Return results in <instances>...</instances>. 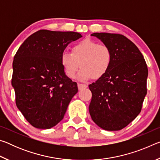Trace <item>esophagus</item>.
I'll return each mask as SVG.
<instances>
[{
    "label": "esophagus",
    "mask_w": 160,
    "mask_h": 160,
    "mask_svg": "<svg viewBox=\"0 0 160 160\" xmlns=\"http://www.w3.org/2000/svg\"><path fill=\"white\" fill-rule=\"evenodd\" d=\"M78 90H82V89H85V88H88V85H85V84L78 83Z\"/></svg>",
    "instance_id": "esophagus-1"
}]
</instances>
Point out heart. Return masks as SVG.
<instances>
[{
	"instance_id": "b5f03b06",
	"label": "heart",
	"mask_w": 160,
	"mask_h": 160,
	"mask_svg": "<svg viewBox=\"0 0 160 160\" xmlns=\"http://www.w3.org/2000/svg\"><path fill=\"white\" fill-rule=\"evenodd\" d=\"M61 63L68 77L74 78L80 66L82 69L78 79L87 81L93 78L99 79L109 71L112 62V53L106 45L85 39L72 47L71 53L63 51Z\"/></svg>"
}]
</instances>
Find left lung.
<instances>
[{"mask_svg":"<svg viewBox=\"0 0 160 160\" xmlns=\"http://www.w3.org/2000/svg\"><path fill=\"white\" fill-rule=\"evenodd\" d=\"M109 47L112 62L106 75L89 85L92 97L89 112L106 131H119L134 120L147 94L148 70L142 54L123 35L93 33Z\"/></svg>","mask_w":160,"mask_h":160,"instance_id":"obj_1","label":"left lung"}]
</instances>
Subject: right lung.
<instances>
[{"mask_svg":"<svg viewBox=\"0 0 160 160\" xmlns=\"http://www.w3.org/2000/svg\"><path fill=\"white\" fill-rule=\"evenodd\" d=\"M82 37L74 32L39 30L18 48L12 62V86L18 109L35 128L57 125L78 92L60 59L67 46Z\"/></svg>","mask_w":160,"mask_h":160,"instance_id":"obj_1","label":"right lung"}]
</instances>
